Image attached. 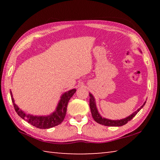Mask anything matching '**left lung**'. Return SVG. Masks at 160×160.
<instances>
[{
    "label": "left lung",
    "instance_id": "8db88e82",
    "mask_svg": "<svg viewBox=\"0 0 160 160\" xmlns=\"http://www.w3.org/2000/svg\"><path fill=\"white\" fill-rule=\"evenodd\" d=\"M140 51L141 52V51L140 50ZM90 107L92 116L94 120L97 123L102 124V125L106 126H122L123 125H125V124L128 123L129 121H131V119L137 114L138 112L139 111L145 106V104L146 103V101H145L144 102V104H143L138 109H137L135 112L132 113V114L128 116V117L120 119V120H111V119L102 117V116L100 115V113H99L98 110H97L95 99H94V97H93V95L91 93H90Z\"/></svg>",
    "mask_w": 160,
    "mask_h": 160
}]
</instances>
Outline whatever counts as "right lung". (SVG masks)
<instances>
[{
  "mask_svg": "<svg viewBox=\"0 0 160 160\" xmlns=\"http://www.w3.org/2000/svg\"><path fill=\"white\" fill-rule=\"evenodd\" d=\"M75 92H76L75 89H72V90L67 91L62 94L57 104V107L56 108V110L53 113H50L49 115L34 116L32 114H28L18 107V105L15 103L12 92L10 90L13 106H14L15 112H17L18 114L29 124L41 129L51 128L52 127L59 125L63 122L66 114L68 103Z\"/></svg>",
  "mask_w": 160,
  "mask_h": 160,
  "instance_id": "add662e5",
  "label": "right lung"
}]
</instances>
